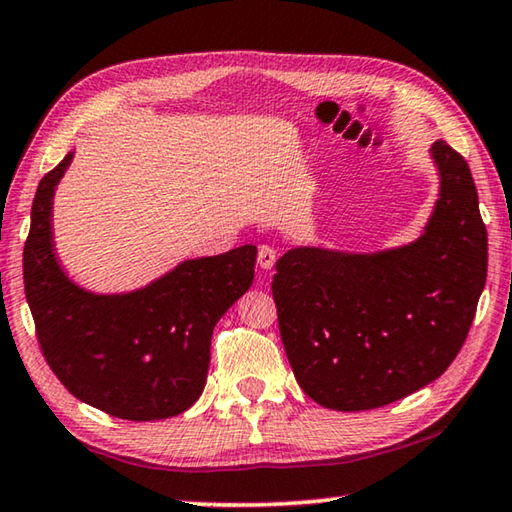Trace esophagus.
<instances>
[{"instance_id": "obj_1", "label": "esophagus", "mask_w": 512, "mask_h": 512, "mask_svg": "<svg viewBox=\"0 0 512 512\" xmlns=\"http://www.w3.org/2000/svg\"><path fill=\"white\" fill-rule=\"evenodd\" d=\"M277 262V253L271 246H259V253H257V264L259 268H264V271H271Z\"/></svg>"}]
</instances>
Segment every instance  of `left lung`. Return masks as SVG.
Returning a JSON list of instances; mask_svg holds the SVG:
<instances>
[{"label": "left lung", "instance_id": "8db88e82", "mask_svg": "<svg viewBox=\"0 0 512 512\" xmlns=\"http://www.w3.org/2000/svg\"><path fill=\"white\" fill-rule=\"evenodd\" d=\"M440 194L411 244L357 255L291 248L275 264L277 323L298 384L334 411L420 391L461 352L488 275V232L470 167L431 146Z\"/></svg>", "mask_w": 512, "mask_h": 512}]
</instances>
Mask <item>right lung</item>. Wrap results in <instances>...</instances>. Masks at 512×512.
<instances>
[{
	"label": "right lung",
	"instance_id": "right-lung-1",
	"mask_svg": "<svg viewBox=\"0 0 512 512\" xmlns=\"http://www.w3.org/2000/svg\"><path fill=\"white\" fill-rule=\"evenodd\" d=\"M67 153L40 180L24 244V293L40 350L69 393L121 420L149 422L187 411L201 397L214 325L250 289L255 246L187 259L131 293L81 289L60 268L51 232Z\"/></svg>",
	"mask_w": 512,
	"mask_h": 512
}]
</instances>
